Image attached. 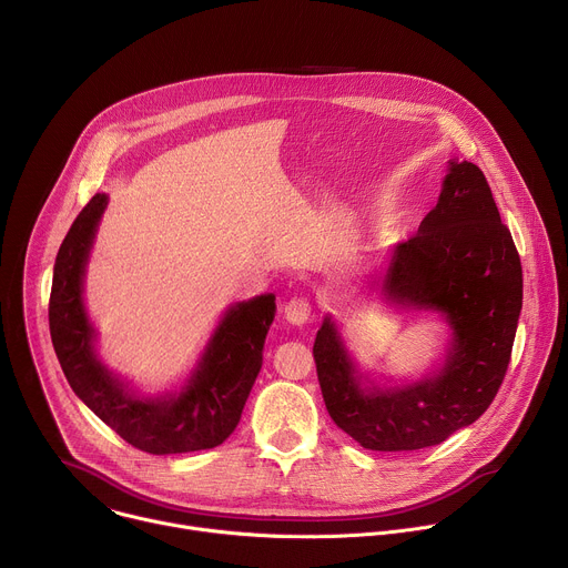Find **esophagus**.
Returning <instances> with one entry per match:
<instances>
[{
  "label": "esophagus",
  "instance_id": "obj_1",
  "mask_svg": "<svg viewBox=\"0 0 568 568\" xmlns=\"http://www.w3.org/2000/svg\"><path fill=\"white\" fill-rule=\"evenodd\" d=\"M312 314V303L305 294L301 296H294L290 303H285V318L292 323V325H303L307 323Z\"/></svg>",
  "mask_w": 568,
  "mask_h": 568
}]
</instances>
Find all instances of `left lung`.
<instances>
[{"instance_id":"1","label":"left lung","mask_w":568,"mask_h":568,"mask_svg":"<svg viewBox=\"0 0 568 568\" xmlns=\"http://www.w3.org/2000/svg\"><path fill=\"white\" fill-rule=\"evenodd\" d=\"M382 292L395 305L446 316L453 329L446 361L406 388H363V374L325 316L314 341L325 408L367 450L437 446L493 404L521 312L519 254L477 164L450 162L435 210L395 247Z\"/></svg>"}]
</instances>
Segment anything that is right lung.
Returning <instances> with one entry per match:
<instances>
[{
	"label": "right lung",
	"mask_w": 568,
	"mask_h": 568,
	"mask_svg": "<svg viewBox=\"0 0 568 568\" xmlns=\"http://www.w3.org/2000/svg\"><path fill=\"white\" fill-rule=\"evenodd\" d=\"M106 196L95 194L73 221L55 258L49 327L58 361L73 393L126 444L151 455L221 446L239 426L263 365V345L276 296L236 303L219 323L192 379L180 395L142 399L102 365L95 329L82 303V278Z\"/></svg>",
	"instance_id": "obj_1"
}]
</instances>
